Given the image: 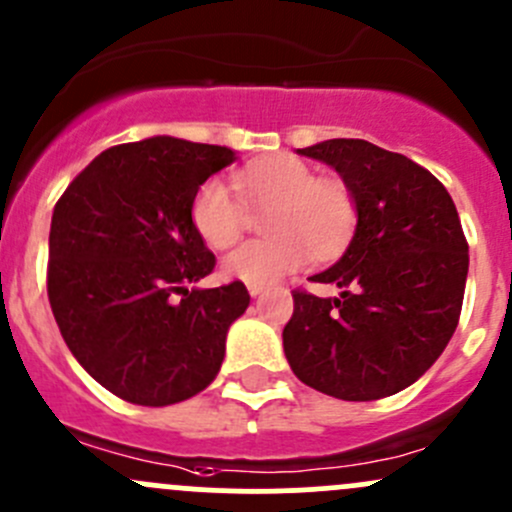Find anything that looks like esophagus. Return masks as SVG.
<instances>
[{
    "label": "esophagus",
    "mask_w": 512,
    "mask_h": 512,
    "mask_svg": "<svg viewBox=\"0 0 512 512\" xmlns=\"http://www.w3.org/2000/svg\"><path fill=\"white\" fill-rule=\"evenodd\" d=\"M263 291H266V288H263V286H249V293L254 295V298H256V295H261Z\"/></svg>",
    "instance_id": "34e87169"
}]
</instances>
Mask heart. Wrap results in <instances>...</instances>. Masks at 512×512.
I'll use <instances>...</instances> for the list:
<instances>
[{
  "label": "heart",
  "instance_id": "1",
  "mask_svg": "<svg viewBox=\"0 0 512 512\" xmlns=\"http://www.w3.org/2000/svg\"><path fill=\"white\" fill-rule=\"evenodd\" d=\"M231 179L247 209H269L263 231L271 236L246 241L231 251L224 261L229 278L249 286H271L298 271L310 256L315 261L340 256L355 236L360 209L352 189L342 179L315 177L295 157H268L234 172ZM243 208L226 184L209 179L194 194L189 219L209 249L224 251L244 231Z\"/></svg>",
  "mask_w": 512,
  "mask_h": 512
}]
</instances>
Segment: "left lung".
I'll return each instance as SVG.
<instances>
[{
    "label": "left lung",
    "instance_id": "left-lung-1",
    "mask_svg": "<svg viewBox=\"0 0 512 512\" xmlns=\"http://www.w3.org/2000/svg\"><path fill=\"white\" fill-rule=\"evenodd\" d=\"M335 167L360 209L345 256L295 288L283 350L295 377L345 402L392 397L449 345L461 318L468 241L456 204L429 170L367 140H325L298 150Z\"/></svg>",
    "mask_w": 512,
    "mask_h": 512
}]
</instances>
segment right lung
Here are the masks:
<instances>
[{
    "instance_id": "right-lung-1",
    "label": "right lung",
    "mask_w": 512,
    "mask_h": 512,
    "mask_svg": "<svg viewBox=\"0 0 512 512\" xmlns=\"http://www.w3.org/2000/svg\"><path fill=\"white\" fill-rule=\"evenodd\" d=\"M229 147L150 138L108 147L78 172L51 217L46 291L63 342L115 397L167 407L202 392L226 330L249 308L241 281L192 288L217 258L189 207Z\"/></svg>"
}]
</instances>
